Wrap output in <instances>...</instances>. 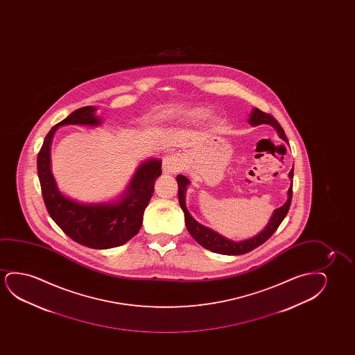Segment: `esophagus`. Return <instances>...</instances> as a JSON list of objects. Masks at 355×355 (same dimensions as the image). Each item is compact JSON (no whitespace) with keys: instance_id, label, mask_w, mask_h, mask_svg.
Listing matches in <instances>:
<instances>
[{"instance_id":"esophagus-1","label":"esophagus","mask_w":355,"mask_h":355,"mask_svg":"<svg viewBox=\"0 0 355 355\" xmlns=\"http://www.w3.org/2000/svg\"><path fill=\"white\" fill-rule=\"evenodd\" d=\"M180 160L175 155H167L162 160V170L165 173H177L180 170Z\"/></svg>"}]
</instances>
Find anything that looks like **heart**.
<instances>
[{"mask_svg":"<svg viewBox=\"0 0 355 355\" xmlns=\"http://www.w3.org/2000/svg\"><path fill=\"white\" fill-rule=\"evenodd\" d=\"M209 115V110L205 107H194L185 112H175V116L183 123H198L205 120Z\"/></svg>","mask_w":355,"mask_h":355,"instance_id":"obj_1","label":"heart"}]
</instances>
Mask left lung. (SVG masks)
Returning <instances> with one entry per match:
<instances>
[{
	"mask_svg": "<svg viewBox=\"0 0 355 355\" xmlns=\"http://www.w3.org/2000/svg\"><path fill=\"white\" fill-rule=\"evenodd\" d=\"M250 125L252 126H258V125H272L275 130H277L279 136L282 137L284 141H287L285 132L280 126V123L267 112H263L257 107L253 109L250 119H248ZM290 180L293 178V167L288 173ZM177 183H178V200H180V205L183 212H184L185 227L188 229L190 235L196 240V243H200L202 248L206 250H209L212 252L220 253V254H229V256H239V254H243V253L250 252L254 248L261 246L262 243H266L268 239L272 236V234L275 233V230L279 228V225L282 224L284 218L286 217L290 205H291L292 200V184L290 189L287 191V201L284 206L279 207V209L274 211L272 218L269 220L267 227L263 229L261 233L256 235L254 238L248 239L243 241H233L229 239L224 238L220 234L214 232L212 229L205 227L199 222H196L191 216H190L189 211L185 206V191H187V187L189 185V180L185 175H177Z\"/></svg>",
	"mask_w": 355,
	"mask_h": 355,
	"instance_id": "1",
	"label": "left lung"
}]
</instances>
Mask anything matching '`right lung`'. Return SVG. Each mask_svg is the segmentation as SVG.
Instances as JSON below:
<instances>
[{
  "mask_svg": "<svg viewBox=\"0 0 355 355\" xmlns=\"http://www.w3.org/2000/svg\"><path fill=\"white\" fill-rule=\"evenodd\" d=\"M96 110L94 107H80L51 128L37 155V173L46 209L59 228L80 245L107 250L121 246L139 232L144 209L154 193V183L161 175V160L144 161L133 175L126 193L115 202L80 204L64 196L51 171V143L54 132L65 125H101Z\"/></svg>",
  "mask_w": 355,
  "mask_h": 355,
  "instance_id": "add662e5",
  "label": "right lung"
}]
</instances>
